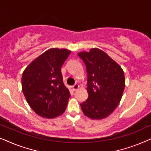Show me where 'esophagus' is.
Returning <instances> with one entry per match:
<instances>
[{
  "instance_id": "1",
  "label": "esophagus",
  "mask_w": 151,
  "mask_h": 151,
  "mask_svg": "<svg viewBox=\"0 0 151 151\" xmlns=\"http://www.w3.org/2000/svg\"><path fill=\"white\" fill-rule=\"evenodd\" d=\"M71 88H72V90L75 91H76L78 88H79V85H78V84H74V85H73V86H71Z\"/></svg>"
}]
</instances>
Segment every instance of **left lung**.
Instances as JSON below:
<instances>
[{"instance_id":"1","label":"left lung","mask_w":151,"mask_h":151,"mask_svg":"<svg viewBox=\"0 0 151 151\" xmlns=\"http://www.w3.org/2000/svg\"><path fill=\"white\" fill-rule=\"evenodd\" d=\"M78 55L87 71L88 97L80 104L82 112L91 119H104L120 102L125 87L124 73L120 66L101 49L93 48Z\"/></svg>"}]
</instances>
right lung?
<instances>
[{
  "instance_id": "obj_1",
  "label": "right lung",
  "mask_w": 151,
  "mask_h": 151,
  "mask_svg": "<svg viewBox=\"0 0 151 151\" xmlns=\"http://www.w3.org/2000/svg\"><path fill=\"white\" fill-rule=\"evenodd\" d=\"M71 51L49 49L33 60L22 73V89L36 114L54 118L66 110L71 96L63 83L61 67Z\"/></svg>"
}]
</instances>
